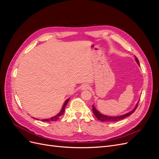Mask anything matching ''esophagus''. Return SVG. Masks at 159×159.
<instances>
[{
  "instance_id": "obj_1",
  "label": "esophagus",
  "mask_w": 159,
  "mask_h": 159,
  "mask_svg": "<svg viewBox=\"0 0 159 159\" xmlns=\"http://www.w3.org/2000/svg\"><path fill=\"white\" fill-rule=\"evenodd\" d=\"M89 88V85L86 84H82V85L81 86V90H86Z\"/></svg>"
}]
</instances>
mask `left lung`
Here are the masks:
<instances>
[{"instance_id":"obj_1","label":"left lung","mask_w":159,"mask_h":159,"mask_svg":"<svg viewBox=\"0 0 159 159\" xmlns=\"http://www.w3.org/2000/svg\"><path fill=\"white\" fill-rule=\"evenodd\" d=\"M134 57H135V61L137 63V64L139 65V61L137 59V57L136 56H134ZM138 103H139V102L136 104L133 110H131V111H129V112H128L125 114L119 115V116H109V115H103L102 113H101L99 111H98L95 109V107L93 106V105H92V106H93V113L95 115V116L97 117L98 119L99 120V121H103V122H116V121H121V120L127 117L128 116H129V115H131L133 113H134V111H135V109L137 107Z\"/></svg>"}]
</instances>
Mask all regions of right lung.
I'll list each match as a JSON object with an SVG mask.
<instances>
[{
	"mask_svg": "<svg viewBox=\"0 0 159 159\" xmlns=\"http://www.w3.org/2000/svg\"><path fill=\"white\" fill-rule=\"evenodd\" d=\"M69 100H70V98L68 99H66V100L65 101V102H64V105H63V106H62V108H61V111H60L59 113H57L56 115H55V116L52 117H51V118H50V119H42V121H57V120L59 119V117L61 116V115H63V114L64 113L65 107H66V105L68 104V102H69Z\"/></svg>",
	"mask_w": 159,
	"mask_h": 159,
	"instance_id": "1",
	"label": "right lung"
}]
</instances>
